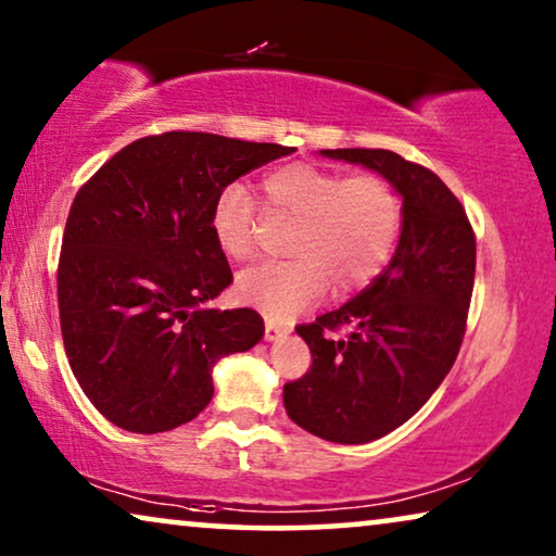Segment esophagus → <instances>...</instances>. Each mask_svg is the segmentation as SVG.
<instances>
[{"label":"esophagus","mask_w":556,"mask_h":556,"mask_svg":"<svg viewBox=\"0 0 556 556\" xmlns=\"http://www.w3.org/2000/svg\"><path fill=\"white\" fill-rule=\"evenodd\" d=\"M286 333H288V329H283V326L265 321V341H278V339H283Z\"/></svg>","instance_id":"1"}]
</instances>
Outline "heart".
Masks as SVG:
<instances>
[{"mask_svg": "<svg viewBox=\"0 0 556 556\" xmlns=\"http://www.w3.org/2000/svg\"><path fill=\"white\" fill-rule=\"evenodd\" d=\"M270 210L295 217L288 240L293 261H268L238 278V291L268 318L286 321L324 293L364 288L379 276L397 245L402 197L375 174L341 177L314 164H286L263 177ZM257 204L240 181L212 200L210 227L219 250L245 261L255 250Z\"/></svg>", "mask_w": 556, "mask_h": 556, "instance_id": "heart-1", "label": "heart"}]
</instances>
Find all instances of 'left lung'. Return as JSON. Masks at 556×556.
Returning <instances> with one entry per match:
<instances>
[{"label": "left lung", "mask_w": 556, "mask_h": 556, "mask_svg": "<svg viewBox=\"0 0 556 556\" xmlns=\"http://www.w3.org/2000/svg\"><path fill=\"white\" fill-rule=\"evenodd\" d=\"M362 164L402 197V230L387 268L359 295L299 326L311 369L283 387L291 420L311 435L359 445L407 422L458 356L476 276V238L438 174L387 149H324ZM346 328L344 338L329 330Z\"/></svg>", "instance_id": "left-lung-1"}]
</instances>
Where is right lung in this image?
I'll return each mask as SVG.
<instances>
[{"label":"right lung","mask_w":556,"mask_h":556,"mask_svg":"<svg viewBox=\"0 0 556 556\" xmlns=\"http://www.w3.org/2000/svg\"><path fill=\"white\" fill-rule=\"evenodd\" d=\"M293 147L169 131L128 143L75 194L58 265L60 329L80 390L128 432L210 405L212 367L263 339L253 308H210L232 270L210 227L215 194Z\"/></svg>","instance_id":"add662e5"}]
</instances>
